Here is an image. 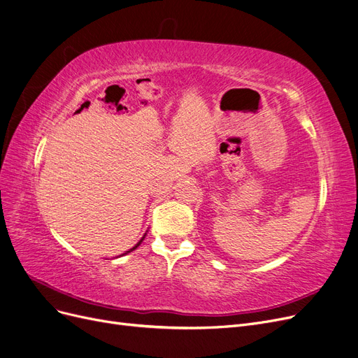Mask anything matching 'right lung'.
<instances>
[{
	"mask_svg": "<svg viewBox=\"0 0 358 358\" xmlns=\"http://www.w3.org/2000/svg\"><path fill=\"white\" fill-rule=\"evenodd\" d=\"M145 235H147V234H145ZM145 235H144V236H142V238H141V241H139V242H138V244H136V245H135V247H134V248H131V250H129V251H126V252H124V254H127V252H131V251H134V250H136V248H138V247H139V245H141V242H142V241H144V238H145Z\"/></svg>",
	"mask_w": 358,
	"mask_h": 358,
	"instance_id": "right-lung-1",
	"label": "right lung"
}]
</instances>
